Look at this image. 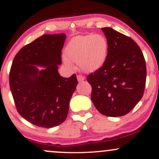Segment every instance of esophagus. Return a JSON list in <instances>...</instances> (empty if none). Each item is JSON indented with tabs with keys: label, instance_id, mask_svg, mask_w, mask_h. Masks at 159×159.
I'll use <instances>...</instances> for the list:
<instances>
[{
	"label": "esophagus",
	"instance_id": "obj_1",
	"mask_svg": "<svg viewBox=\"0 0 159 159\" xmlns=\"http://www.w3.org/2000/svg\"><path fill=\"white\" fill-rule=\"evenodd\" d=\"M77 79L79 82L82 81H84V77L81 75H77Z\"/></svg>",
	"mask_w": 159,
	"mask_h": 159
}]
</instances>
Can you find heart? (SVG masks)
Segmentation results:
<instances>
[{
	"instance_id": "heart-1",
	"label": "heart",
	"mask_w": 159,
	"mask_h": 159,
	"mask_svg": "<svg viewBox=\"0 0 159 159\" xmlns=\"http://www.w3.org/2000/svg\"><path fill=\"white\" fill-rule=\"evenodd\" d=\"M108 52L106 38L100 34L78 36L66 46V57L69 61L79 64L85 72L98 70L105 63Z\"/></svg>"
}]
</instances>
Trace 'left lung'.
<instances>
[{"instance_id":"1","label":"left lung","mask_w":159,"mask_h":159,"mask_svg":"<svg viewBox=\"0 0 159 159\" xmlns=\"http://www.w3.org/2000/svg\"><path fill=\"white\" fill-rule=\"evenodd\" d=\"M108 43L102 66L87 76L92 87L91 99L107 116L128 114L141 99L147 78L146 62L132 39L111 27L102 28Z\"/></svg>"}]
</instances>
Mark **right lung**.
Segmentation results:
<instances>
[{"mask_svg": "<svg viewBox=\"0 0 159 159\" xmlns=\"http://www.w3.org/2000/svg\"><path fill=\"white\" fill-rule=\"evenodd\" d=\"M65 39L64 34L43 35L20 49L11 66L10 87L16 109L36 126L55 127L68 115L78 81L75 74L63 78L58 73Z\"/></svg>", "mask_w": 159, "mask_h": 159, "instance_id": "add662e5", "label": "right lung"}]
</instances>
